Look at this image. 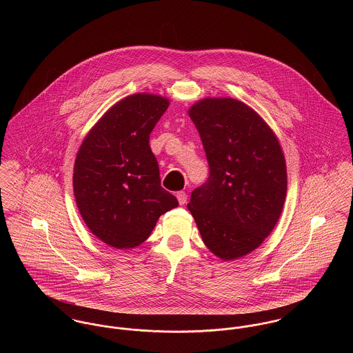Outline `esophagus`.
Returning a JSON list of instances; mask_svg holds the SVG:
<instances>
[{
  "label": "esophagus",
  "mask_w": 353,
  "mask_h": 353,
  "mask_svg": "<svg viewBox=\"0 0 353 353\" xmlns=\"http://www.w3.org/2000/svg\"><path fill=\"white\" fill-rule=\"evenodd\" d=\"M176 199H178V202H179L181 205H185L186 201H188V194H186L185 192H178V193H176Z\"/></svg>",
  "instance_id": "1"
}]
</instances>
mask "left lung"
<instances>
[{
  "label": "left lung",
  "mask_w": 353,
  "mask_h": 353,
  "mask_svg": "<svg viewBox=\"0 0 353 353\" xmlns=\"http://www.w3.org/2000/svg\"><path fill=\"white\" fill-rule=\"evenodd\" d=\"M209 163L188 203L205 246L223 261L254 252L277 224L285 157L270 126L243 101L205 98L189 108Z\"/></svg>",
  "instance_id": "obj_1"
}]
</instances>
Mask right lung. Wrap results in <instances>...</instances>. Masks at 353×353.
<instances>
[{
    "instance_id": "add662e5",
    "label": "right lung",
    "mask_w": 353,
    "mask_h": 353,
    "mask_svg": "<svg viewBox=\"0 0 353 353\" xmlns=\"http://www.w3.org/2000/svg\"><path fill=\"white\" fill-rule=\"evenodd\" d=\"M170 101L134 94L111 105L85 136L73 167V192L88 230L115 249L148 239L161 214L178 206L160 186L150 134Z\"/></svg>"
}]
</instances>
